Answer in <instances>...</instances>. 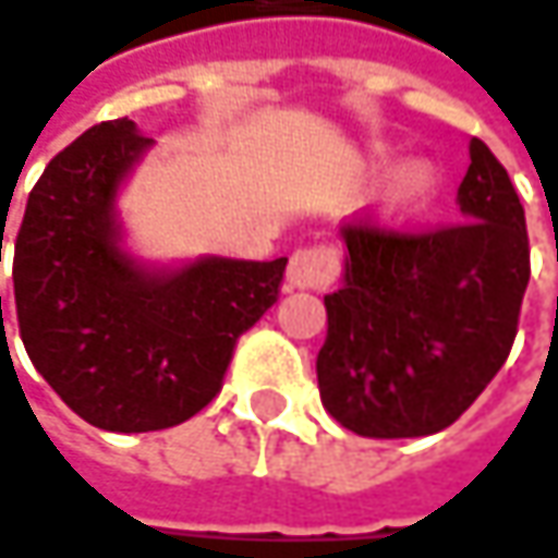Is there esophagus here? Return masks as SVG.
Masks as SVG:
<instances>
[{"instance_id": "esophagus-1", "label": "esophagus", "mask_w": 558, "mask_h": 558, "mask_svg": "<svg viewBox=\"0 0 558 558\" xmlns=\"http://www.w3.org/2000/svg\"><path fill=\"white\" fill-rule=\"evenodd\" d=\"M339 251L329 244H314V247H301L294 251L289 260V286L292 289H326L339 279Z\"/></svg>"}]
</instances>
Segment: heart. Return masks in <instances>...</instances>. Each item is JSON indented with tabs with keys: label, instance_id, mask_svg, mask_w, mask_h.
<instances>
[{
	"label": "heart",
	"instance_id": "b5f03b06",
	"mask_svg": "<svg viewBox=\"0 0 558 558\" xmlns=\"http://www.w3.org/2000/svg\"><path fill=\"white\" fill-rule=\"evenodd\" d=\"M433 184H436V175H433L430 162L408 159L383 184V209L389 216H404L411 209L424 207L433 194Z\"/></svg>",
	"mask_w": 558,
	"mask_h": 558
}]
</instances>
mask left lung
I'll list each match as a JSON object with an SVG mask.
<instances>
[{
	"label": "left lung",
	"instance_id": "obj_1",
	"mask_svg": "<svg viewBox=\"0 0 558 558\" xmlns=\"http://www.w3.org/2000/svg\"><path fill=\"white\" fill-rule=\"evenodd\" d=\"M459 222L342 226L345 279L326 294L323 408L357 436L404 439L456 424L506 364L531 279L524 207L502 162L471 141Z\"/></svg>",
	"mask_w": 558,
	"mask_h": 558
}]
</instances>
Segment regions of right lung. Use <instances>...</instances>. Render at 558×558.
<instances>
[{"label":"right lung","mask_w":558,"mask_h":558,"mask_svg":"<svg viewBox=\"0 0 558 558\" xmlns=\"http://www.w3.org/2000/svg\"><path fill=\"white\" fill-rule=\"evenodd\" d=\"M147 147L128 119L84 131L43 169L14 238L24 349L77 417L112 433L166 430L207 408L289 264L207 257L179 272L134 264L119 247L112 204Z\"/></svg>","instance_id":"add662e5"}]
</instances>
